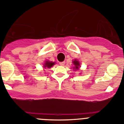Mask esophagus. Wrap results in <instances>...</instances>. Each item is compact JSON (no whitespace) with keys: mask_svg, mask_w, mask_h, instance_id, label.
Returning a JSON list of instances; mask_svg holds the SVG:
<instances>
[{"mask_svg":"<svg viewBox=\"0 0 124 124\" xmlns=\"http://www.w3.org/2000/svg\"><path fill=\"white\" fill-rule=\"evenodd\" d=\"M64 64H65V62H59V65H64Z\"/></svg>","mask_w":124,"mask_h":124,"instance_id":"34e87169","label":"esophagus"}]
</instances>
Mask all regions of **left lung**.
Here are the masks:
<instances>
[{"instance_id":"1","label":"left lung","mask_w":124,"mask_h":124,"mask_svg":"<svg viewBox=\"0 0 124 124\" xmlns=\"http://www.w3.org/2000/svg\"><path fill=\"white\" fill-rule=\"evenodd\" d=\"M73 63H74L75 65V69H78V67L80 66V63H79L78 61H76V60H75L74 61H73Z\"/></svg>"}]
</instances>
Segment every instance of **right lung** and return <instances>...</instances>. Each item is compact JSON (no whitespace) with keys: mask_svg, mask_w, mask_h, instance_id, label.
Masks as SVG:
<instances>
[{"mask_svg":"<svg viewBox=\"0 0 124 124\" xmlns=\"http://www.w3.org/2000/svg\"><path fill=\"white\" fill-rule=\"evenodd\" d=\"M54 64V63H52V62H49V61H46V62L44 64V67H47V68H51L52 67V65Z\"/></svg>","mask_w":124,"mask_h":124,"instance_id":"add662e5","label":"right lung"}]
</instances>
